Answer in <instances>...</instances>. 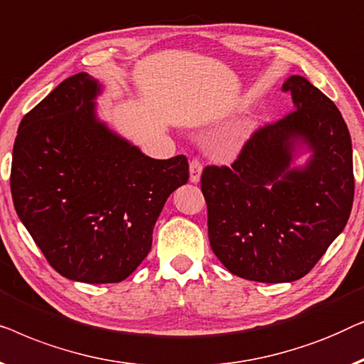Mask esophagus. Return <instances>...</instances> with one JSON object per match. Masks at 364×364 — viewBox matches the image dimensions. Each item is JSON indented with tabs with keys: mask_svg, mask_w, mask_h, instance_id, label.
<instances>
[{
	"mask_svg": "<svg viewBox=\"0 0 364 364\" xmlns=\"http://www.w3.org/2000/svg\"><path fill=\"white\" fill-rule=\"evenodd\" d=\"M201 173H203L201 161L191 160V163H189V181L199 183V180H201Z\"/></svg>",
	"mask_w": 364,
	"mask_h": 364,
	"instance_id": "34e87169",
	"label": "esophagus"
}]
</instances>
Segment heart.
I'll return each instance as SVG.
<instances>
[{
	"instance_id": "heart-1",
	"label": "heart",
	"mask_w": 364,
	"mask_h": 364,
	"mask_svg": "<svg viewBox=\"0 0 364 364\" xmlns=\"http://www.w3.org/2000/svg\"><path fill=\"white\" fill-rule=\"evenodd\" d=\"M244 136V130L242 132H239L237 133V138H235V141H237V140H240V138H242Z\"/></svg>"
}]
</instances>
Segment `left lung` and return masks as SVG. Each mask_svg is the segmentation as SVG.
Returning <instances> with one entry per match:
<instances>
[{"label": "left lung", "mask_w": 364, "mask_h": 364, "mask_svg": "<svg viewBox=\"0 0 364 364\" xmlns=\"http://www.w3.org/2000/svg\"><path fill=\"white\" fill-rule=\"evenodd\" d=\"M295 110L264 127L228 166H206L213 252L237 277L299 280L314 269L350 218L355 178L348 127L336 105L301 75L284 82ZM310 152L305 166L294 160Z\"/></svg>", "instance_id": "8db88e82"}]
</instances>
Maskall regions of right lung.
<instances>
[{
  "label": "right lung",
  "instance_id": "1",
  "mask_svg": "<svg viewBox=\"0 0 364 364\" xmlns=\"http://www.w3.org/2000/svg\"><path fill=\"white\" fill-rule=\"evenodd\" d=\"M102 84L87 73L24 115L13 146L14 209L65 279L117 284L151 249L166 199L186 184L184 155L155 160L97 115Z\"/></svg>",
  "mask_w": 364,
  "mask_h": 364
}]
</instances>
